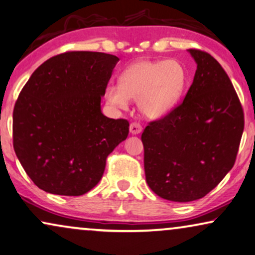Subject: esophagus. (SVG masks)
<instances>
[{"label": "esophagus", "mask_w": 255, "mask_h": 255, "mask_svg": "<svg viewBox=\"0 0 255 255\" xmlns=\"http://www.w3.org/2000/svg\"><path fill=\"white\" fill-rule=\"evenodd\" d=\"M129 130L133 135H137V134H140L141 131H142V127H141L140 124L133 122V124H130V126H129Z\"/></svg>", "instance_id": "obj_1"}]
</instances>
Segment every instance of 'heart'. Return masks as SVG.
<instances>
[{"mask_svg": "<svg viewBox=\"0 0 255 255\" xmlns=\"http://www.w3.org/2000/svg\"><path fill=\"white\" fill-rule=\"evenodd\" d=\"M186 69L175 60H140L120 76V85L107 86L106 100L112 107L127 109L136 100L144 118L160 119L178 105L186 88Z\"/></svg>", "mask_w": 255, "mask_h": 255, "instance_id": "obj_1", "label": "heart"}]
</instances>
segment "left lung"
Instances as JSON below:
<instances>
[{
  "label": "left lung",
  "instance_id": "8db88e82",
  "mask_svg": "<svg viewBox=\"0 0 255 255\" xmlns=\"http://www.w3.org/2000/svg\"><path fill=\"white\" fill-rule=\"evenodd\" d=\"M196 63L183 102L144 128V174L149 188L175 202L201 199L234 166L244 112L230 77L205 51L188 49Z\"/></svg>",
  "mask_w": 255,
  "mask_h": 255
}]
</instances>
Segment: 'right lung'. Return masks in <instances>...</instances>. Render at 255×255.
Wrapping results in <instances>:
<instances>
[{"mask_svg": "<svg viewBox=\"0 0 255 255\" xmlns=\"http://www.w3.org/2000/svg\"><path fill=\"white\" fill-rule=\"evenodd\" d=\"M119 57L68 51L42 63L12 113L16 156L38 188L79 196L98 185L106 159L129 133L124 119L101 112V98Z\"/></svg>", "mask_w": 255, "mask_h": 255, "instance_id": "add662e5", "label": "right lung"}]
</instances>
